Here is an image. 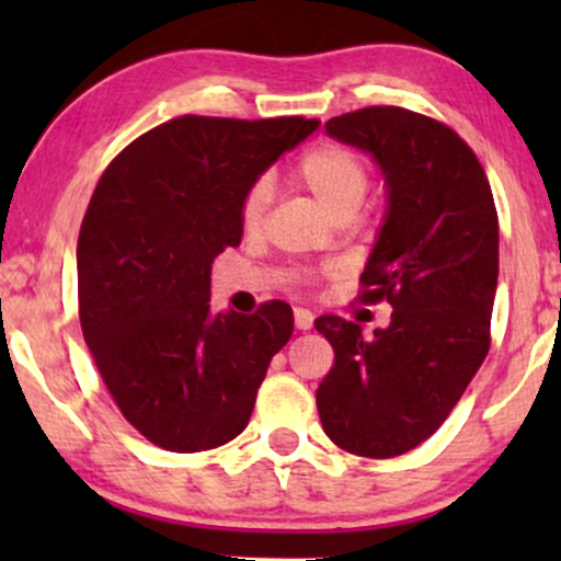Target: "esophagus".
<instances>
[{"instance_id":"1","label":"esophagus","mask_w":561,"mask_h":561,"mask_svg":"<svg viewBox=\"0 0 561 561\" xmlns=\"http://www.w3.org/2000/svg\"><path fill=\"white\" fill-rule=\"evenodd\" d=\"M295 327H298V330H311L313 327V313L311 311H306V308H295Z\"/></svg>"}]
</instances>
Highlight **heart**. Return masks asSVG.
<instances>
[{"label":"heart","mask_w":561,"mask_h":561,"mask_svg":"<svg viewBox=\"0 0 561 561\" xmlns=\"http://www.w3.org/2000/svg\"><path fill=\"white\" fill-rule=\"evenodd\" d=\"M298 182L311 192L321 208L334 221L353 218L362 210L366 192H369V169L364 158L343 145H319L308 150L298 163ZM272 186L266 179L255 182L242 199V224L244 229H259L266 216Z\"/></svg>","instance_id":"1"}]
</instances>
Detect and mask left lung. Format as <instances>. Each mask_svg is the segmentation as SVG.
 I'll use <instances>...</instances> for the list:
<instances>
[{"mask_svg":"<svg viewBox=\"0 0 561 561\" xmlns=\"http://www.w3.org/2000/svg\"><path fill=\"white\" fill-rule=\"evenodd\" d=\"M327 134L377 163L385 216L366 259L364 300L390 324L317 319L334 366L317 390L324 433L347 454L390 459L446 422L488 356L499 285V216L480 160L448 126L403 107H364Z\"/></svg>","mask_w":561,"mask_h":561,"instance_id":"obj_1","label":"left lung"}]
</instances>
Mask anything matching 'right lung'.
<instances>
[{"label":"right lung","instance_id":"1","mask_svg":"<svg viewBox=\"0 0 561 561\" xmlns=\"http://www.w3.org/2000/svg\"><path fill=\"white\" fill-rule=\"evenodd\" d=\"M319 128L306 118L184 115L107 165L83 216L76 272L83 340L121 414L176 454L248 427L293 308L210 311V263L242 240V199Z\"/></svg>","mask_w":561,"mask_h":561}]
</instances>
